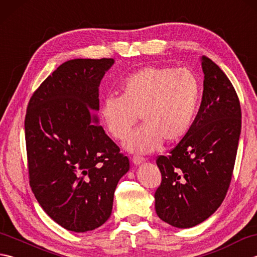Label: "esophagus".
I'll return each mask as SVG.
<instances>
[{
  "label": "esophagus",
  "mask_w": 257,
  "mask_h": 257,
  "mask_svg": "<svg viewBox=\"0 0 257 257\" xmlns=\"http://www.w3.org/2000/svg\"><path fill=\"white\" fill-rule=\"evenodd\" d=\"M145 161H146V159H145V158H143V157L135 156L133 158V163H134L135 166H139V165H141V163H144Z\"/></svg>",
  "instance_id": "34e87169"
}]
</instances>
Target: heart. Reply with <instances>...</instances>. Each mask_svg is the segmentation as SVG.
<instances>
[{"mask_svg": "<svg viewBox=\"0 0 257 257\" xmlns=\"http://www.w3.org/2000/svg\"><path fill=\"white\" fill-rule=\"evenodd\" d=\"M200 79L189 68L148 66L127 76L121 95H108L100 117L108 134L124 139L140 114L144 125L124 141L136 154H150L162 145L178 143L192 124L201 99Z\"/></svg>", "mask_w": 257, "mask_h": 257, "instance_id": "heart-1", "label": "heart"}]
</instances>
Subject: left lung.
I'll return each mask as SVG.
<instances>
[{"label": "left lung", "instance_id": "obj_1", "mask_svg": "<svg viewBox=\"0 0 257 257\" xmlns=\"http://www.w3.org/2000/svg\"><path fill=\"white\" fill-rule=\"evenodd\" d=\"M203 95L190 132L157 159L162 181L155 193L156 212L168 224H200L224 200L235 163L242 112L236 91L223 70L201 57Z\"/></svg>", "mask_w": 257, "mask_h": 257}]
</instances>
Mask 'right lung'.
Returning <instances> with one entry per match:
<instances>
[{"label":"right lung","mask_w":257,"mask_h":257,"mask_svg":"<svg viewBox=\"0 0 257 257\" xmlns=\"http://www.w3.org/2000/svg\"><path fill=\"white\" fill-rule=\"evenodd\" d=\"M113 58L62 64L33 94L25 116L30 184L38 203L73 232L101 226L111 214L129 159L106 135L99 85Z\"/></svg>","instance_id":"add662e5"}]
</instances>
